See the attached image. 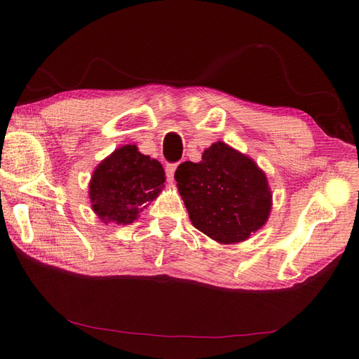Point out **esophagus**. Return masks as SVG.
<instances>
[{
  "instance_id": "esophagus-1",
  "label": "esophagus",
  "mask_w": 359,
  "mask_h": 359,
  "mask_svg": "<svg viewBox=\"0 0 359 359\" xmlns=\"http://www.w3.org/2000/svg\"><path fill=\"white\" fill-rule=\"evenodd\" d=\"M175 170H177V163H168L166 165V177H168V180L171 182H174V172H175Z\"/></svg>"
}]
</instances>
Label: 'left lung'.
<instances>
[{
    "label": "left lung",
    "mask_w": 359,
    "mask_h": 359,
    "mask_svg": "<svg viewBox=\"0 0 359 359\" xmlns=\"http://www.w3.org/2000/svg\"><path fill=\"white\" fill-rule=\"evenodd\" d=\"M174 177L191 224L224 245L247 241L270 217L273 194L265 172L224 142L205 149L201 162L179 165Z\"/></svg>",
    "instance_id": "left-lung-1"
}]
</instances>
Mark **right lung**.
<instances>
[{"label":"right lung","instance_id":"obj_1","mask_svg":"<svg viewBox=\"0 0 359 359\" xmlns=\"http://www.w3.org/2000/svg\"><path fill=\"white\" fill-rule=\"evenodd\" d=\"M162 163L135 144H123L103 158L89 182L90 208L103 224L129 225L165 188Z\"/></svg>","mask_w":359,"mask_h":359}]
</instances>
